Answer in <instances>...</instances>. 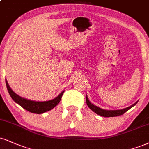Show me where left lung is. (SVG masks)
<instances>
[{
    "label": "left lung",
    "mask_w": 149,
    "mask_h": 149,
    "mask_svg": "<svg viewBox=\"0 0 149 149\" xmlns=\"http://www.w3.org/2000/svg\"><path fill=\"white\" fill-rule=\"evenodd\" d=\"M86 101H87V105H88V107L89 108L92 110L93 112H94L95 113H96L98 115L102 116H105V117H112V116H119V115H122L126 112L128 110H130L131 107H132L134 105H135L137 104V101L135 103H134L133 105H130V107H126V108L122 109V110H103V109L100 108L96 105H93L92 103H91L89 102L88 97L86 95Z\"/></svg>",
    "instance_id": "left-lung-1"
}]
</instances>
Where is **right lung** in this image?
Returning <instances> with one entry per match:
<instances>
[{
	"label": "right lung",
	"instance_id": "obj_1",
	"mask_svg": "<svg viewBox=\"0 0 149 149\" xmlns=\"http://www.w3.org/2000/svg\"><path fill=\"white\" fill-rule=\"evenodd\" d=\"M5 82H6L7 88H8V92L10 94L13 101L21 105L23 108L25 110L29 111L32 113L35 114H42L47 111L51 110L53 107H55L56 105L60 103L61 98H62V95H63L64 91L61 92V94H59L56 98L54 99H52L51 101H31V100L26 99L23 98L19 95H17L16 93H14L12 89L10 88V87L8 85V82L7 80L5 79Z\"/></svg>",
	"mask_w": 149,
	"mask_h": 149
}]
</instances>
